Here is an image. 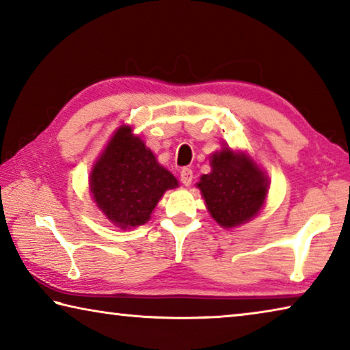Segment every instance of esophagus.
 <instances>
[{"label":"esophagus","instance_id":"obj_1","mask_svg":"<svg viewBox=\"0 0 350 350\" xmlns=\"http://www.w3.org/2000/svg\"><path fill=\"white\" fill-rule=\"evenodd\" d=\"M180 182H182L185 187L191 185V182H193V171L189 170V168H183V170L180 171Z\"/></svg>","mask_w":350,"mask_h":350}]
</instances>
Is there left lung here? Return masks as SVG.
I'll return each instance as SVG.
<instances>
[{
	"instance_id": "1",
	"label": "left lung",
	"mask_w": 350,
	"mask_h": 350,
	"mask_svg": "<svg viewBox=\"0 0 350 350\" xmlns=\"http://www.w3.org/2000/svg\"><path fill=\"white\" fill-rule=\"evenodd\" d=\"M211 171L196 187L210 216L230 230L252 221L262 210L269 194V177L245 151L224 145L210 156Z\"/></svg>"
}]
</instances>
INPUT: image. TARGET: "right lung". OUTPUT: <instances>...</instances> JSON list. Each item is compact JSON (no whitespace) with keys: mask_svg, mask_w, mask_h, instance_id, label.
<instances>
[{"mask_svg":"<svg viewBox=\"0 0 350 350\" xmlns=\"http://www.w3.org/2000/svg\"><path fill=\"white\" fill-rule=\"evenodd\" d=\"M179 187L131 125L118 126L94 162L90 191L111 224L131 230L151 219L167 189Z\"/></svg>","mask_w":350,"mask_h":350,"instance_id":"add662e5","label":"right lung"}]
</instances>
